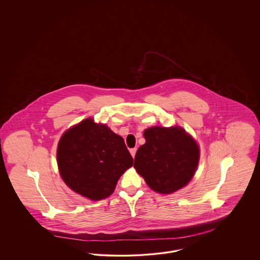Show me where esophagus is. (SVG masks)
Here are the masks:
<instances>
[{
    "label": "esophagus",
    "instance_id": "esophagus-1",
    "mask_svg": "<svg viewBox=\"0 0 260 260\" xmlns=\"http://www.w3.org/2000/svg\"><path fill=\"white\" fill-rule=\"evenodd\" d=\"M136 150H137L136 148H133L129 150V152H131V154H132L133 158H135V156H136Z\"/></svg>",
    "mask_w": 260,
    "mask_h": 260
}]
</instances>
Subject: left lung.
<instances>
[{"instance_id": "obj_1", "label": "left lung", "mask_w": 260, "mask_h": 260, "mask_svg": "<svg viewBox=\"0 0 260 260\" xmlns=\"http://www.w3.org/2000/svg\"><path fill=\"white\" fill-rule=\"evenodd\" d=\"M145 144L136 154L134 167L147 185L161 194L185 186L198 167L196 141L178 126H153L144 132Z\"/></svg>"}]
</instances>
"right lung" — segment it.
I'll list each match as a JSON object with an SVG mask.
<instances>
[{
  "label": "right lung",
  "mask_w": 260,
  "mask_h": 260,
  "mask_svg": "<svg viewBox=\"0 0 260 260\" xmlns=\"http://www.w3.org/2000/svg\"><path fill=\"white\" fill-rule=\"evenodd\" d=\"M133 164L123 137L92 119L68 129L57 148V165L64 182L92 201L110 196L121 175Z\"/></svg>",
  "instance_id": "obj_1"
}]
</instances>
